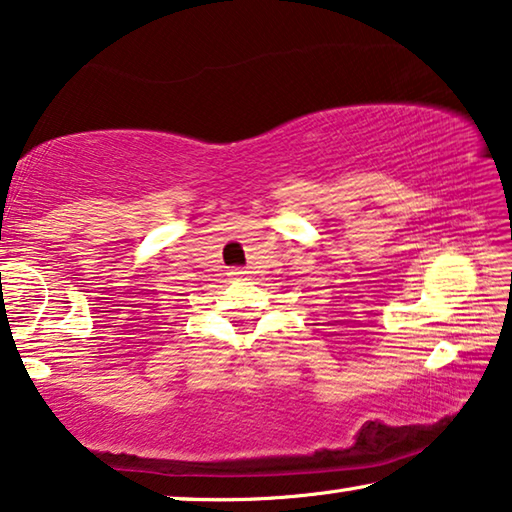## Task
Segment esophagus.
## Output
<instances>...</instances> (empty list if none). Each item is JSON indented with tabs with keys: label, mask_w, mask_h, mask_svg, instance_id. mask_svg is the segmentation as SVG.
Returning a JSON list of instances; mask_svg holds the SVG:
<instances>
[{
	"label": "esophagus",
	"mask_w": 512,
	"mask_h": 512,
	"mask_svg": "<svg viewBox=\"0 0 512 512\" xmlns=\"http://www.w3.org/2000/svg\"><path fill=\"white\" fill-rule=\"evenodd\" d=\"M227 275H230V278H243V275H246V271H241V269H232V271L227 273Z\"/></svg>",
	"instance_id": "esophagus-1"
}]
</instances>
